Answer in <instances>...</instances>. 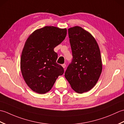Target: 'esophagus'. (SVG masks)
<instances>
[{"instance_id":"esophagus-1","label":"esophagus","mask_w":124,"mask_h":124,"mask_svg":"<svg viewBox=\"0 0 124 124\" xmlns=\"http://www.w3.org/2000/svg\"><path fill=\"white\" fill-rule=\"evenodd\" d=\"M62 67L64 69V68H65V67H66V64H63L62 65Z\"/></svg>"}]
</instances>
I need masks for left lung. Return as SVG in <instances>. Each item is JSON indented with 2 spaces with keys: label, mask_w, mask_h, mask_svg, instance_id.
Masks as SVG:
<instances>
[{
  "label": "left lung",
  "mask_w": 124,
  "mask_h": 124,
  "mask_svg": "<svg viewBox=\"0 0 124 124\" xmlns=\"http://www.w3.org/2000/svg\"><path fill=\"white\" fill-rule=\"evenodd\" d=\"M73 59L64 76L78 93L94 87L101 75L102 64L99 47L94 37L78 26L68 29Z\"/></svg>",
  "instance_id": "1"
}]
</instances>
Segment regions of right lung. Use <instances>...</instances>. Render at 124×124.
I'll list each match as a JSON object with an SVG mask.
<instances>
[{
    "mask_svg": "<svg viewBox=\"0 0 124 124\" xmlns=\"http://www.w3.org/2000/svg\"><path fill=\"white\" fill-rule=\"evenodd\" d=\"M66 28L46 26L31 34L26 40L21 57V71L26 84L38 94L49 92L57 78L64 73L57 64L54 48L63 41Z\"/></svg>",
    "mask_w": 124,
    "mask_h": 124,
    "instance_id": "1",
    "label": "right lung"
}]
</instances>
